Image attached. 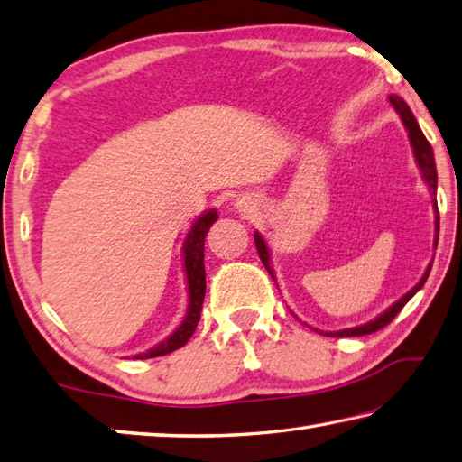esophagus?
<instances>
[{"mask_svg": "<svg viewBox=\"0 0 462 462\" xmlns=\"http://www.w3.org/2000/svg\"><path fill=\"white\" fill-rule=\"evenodd\" d=\"M236 208L239 215L252 217L257 210V200L254 197H249V194H241V197L236 200Z\"/></svg>", "mask_w": 462, "mask_h": 462, "instance_id": "obj_1", "label": "esophagus"}]
</instances>
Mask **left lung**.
Returning <instances> with one entry per match:
<instances>
[{
    "mask_svg": "<svg viewBox=\"0 0 462 462\" xmlns=\"http://www.w3.org/2000/svg\"><path fill=\"white\" fill-rule=\"evenodd\" d=\"M390 103L393 105V109L400 113L403 125H406V129H408L410 143H411V150H414L418 168H420V172H422V178H424V182H426V186H428V190H430V194H432L434 213H439V205H436V184H439V178H436V164H434L432 145L428 143V140H426L424 134H422V129H420L416 117L411 116V111H410V107L406 105V101H403L402 97H398V95H390ZM436 245H439V215H436L434 247H436ZM255 247H257V254H260L262 263L265 265V270H268L270 276L273 278V272H272V265H270V249H268V245H265V241H263V237L260 236V233H255ZM430 270H432V263L428 265V270L424 272L422 280H420L418 284H416L414 288H411L408 294H403L398 302L392 304L390 309H387L385 312L379 314L377 319L365 322V325L353 327V328L333 330V333H322V330H319V333H320V335H327V337H363V335H371V333H375V330L387 327L395 317H398V312L403 309V306L408 304L410 298L414 296V294L418 292V290L424 286V282H426V278H428V273H430Z\"/></svg>",
    "mask_w": 462,
    "mask_h": 462,
    "instance_id": "obj_1",
    "label": "left lung"
}]
</instances>
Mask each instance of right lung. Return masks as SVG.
Instances as JSON below:
<instances>
[{"instance_id": "1", "label": "right lung", "mask_w": 462, "mask_h": 462, "mask_svg": "<svg viewBox=\"0 0 462 462\" xmlns=\"http://www.w3.org/2000/svg\"><path fill=\"white\" fill-rule=\"evenodd\" d=\"M217 210H207L205 215H200L194 225L190 226L189 236L184 239V272H186V284H189V310H186V317L182 325L178 327L172 335H170L166 341L160 345L152 346L150 351L135 355L134 359H152V357H162V355H168L176 349H180L189 338L192 337L194 328H197L200 320V310L202 302H205V290H207V280H205V237L210 229V225L217 221Z\"/></svg>"}]
</instances>
